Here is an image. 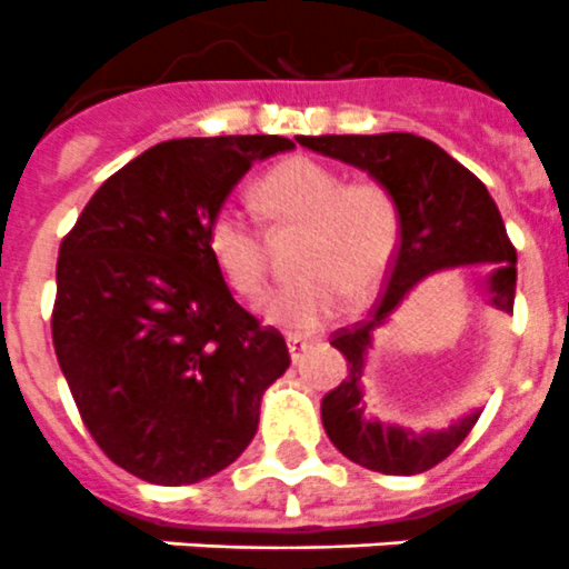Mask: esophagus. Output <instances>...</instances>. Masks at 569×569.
<instances>
[{
  "label": "esophagus",
  "instance_id": "34e87169",
  "mask_svg": "<svg viewBox=\"0 0 569 569\" xmlns=\"http://www.w3.org/2000/svg\"><path fill=\"white\" fill-rule=\"evenodd\" d=\"M310 347H313V339H308V336H288V350L293 361L305 359V353H308Z\"/></svg>",
  "mask_w": 569,
  "mask_h": 569
}]
</instances>
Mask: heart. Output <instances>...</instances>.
Returning <instances> with one entry per match:
<instances>
[{"label":"heart","instance_id":"obj_1","mask_svg":"<svg viewBox=\"0 0 569 569\" xmlns=\"http://www.w3.org/2000/svg\"><path fill=\"white\" fill-rule=\"evenodd\" d=\"M256 199L276 222L305 224L296 250L299 279L261 301L270 325L316 330L347 299L370 293L390 270L399 244V208L379 182H350L330 164L296 156L256 184ZM208 250L236 293L264 288V241L248 213L222 204L208 224Z\"/></svg>","mask_w":569,"mask_h":569}]
</instances>
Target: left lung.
Masks as SVG:
<instances>
[{
    "mask_svg": "<svg viewBox=\"0 0 569 569\" xmlns=\"http://www.w3.org/2000/svg\"><path fill=\"white\" fill-rule=\"evenodd\" d=\"M296 142L373 176L399 208V248L381 301L370 319L350 330L341 328L330 341L347 359V379L321 399L325 433L339 453L367 470L387 476L430 470L467 439L481 410L461 416L445 430L421 433L367 413L365 367L367 353L373 350V333L385 328L407 293L427 276L470 264L487 268L485 296L492 308L512 313L516 248L481 179L425 136H296Z\"/></svg>",
    "mask_w": 569,
    "mask_h": 569,
    "instance_id": "1",
    "label": "left lung"
}]
</instances>
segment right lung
I'll return each instance as SVG.
<instances>
[{"label":"right lung","instance_id":"add662e5","mask_svg":"<svg viewBox=\"0 0 569 569\" xmlns=\"http://www.w3.org/2000/svg\"><path fill=\"white\" fill-rule=\"evenodd\" d=\"M284 136L153 144L84 204L57 261L53 347L84 427L150 485L210 479L253 441L290 367L279 330L233 299L208 224Z\"/></svg>","mask_w":569,"mask_h":569}]
</instances>
